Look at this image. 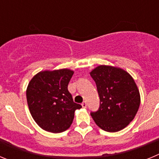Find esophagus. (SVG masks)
Masks as SVG:
<instances>
[{"label":"esophagus","mask_w":159,"mask_h":159,"mask_svg":"<svg viewBox=\"0 0 159 159\" xmlns=\"http://www.w3.org/2000/svg\"><path fill=\"white\" fill-rule=\"evenodd\" d=\"M81 105H82V107L84 108H86L87 107V102H85V101H84V102H82V104H81Z\"/></svg>","instance_id":"1"}]
</instances>
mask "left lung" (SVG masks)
<instances>
[{
  "mask_svg": "<svg viewBox=\"0 0 159 159\" xmlns=\"http://www.w3.org/2000/svg\"><path fill=\"white\" fill-rule=\"evenodd\" d=\"M96 84L99 107L91 116L97 126L108 132L126 127L134 119L140 95L130 74L119 67L100 65L90 73Z\"/></svg>",
  "mask_w": 159,
  "mask_h": 159,
  "instance_id": "8db88e82",
  "label": "left lung"
}]
</instances>
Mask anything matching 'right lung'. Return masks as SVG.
Here are the masks:
<instances>
[{"label": "right lung", "mask_w": 159, "mask_h": 159, "mask_svg": "<svg viewBox=\"0 0 159 159\" xmlns=\"http://www.w3.org/2000/svg\"><path fill=\"white\" fill-rule=\"evenodd\" d=\"M73 73L69 69L40 71L28 85L26 96L30 113L46 131L60 133L68 129L75 110L82 107L74 102L67 90Z\"/></svg>", "instance_id": "obj_1"}]
</instances>
